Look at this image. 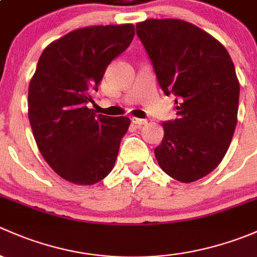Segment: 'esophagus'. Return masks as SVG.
Segmentation results:
<instances>
[{"instance_id":"34e87169","label":"esophagus","mask_w":257,"mask_h":257,"mask_svg":"<svg viewBox=\"0 0 257 257\" xmlns=\"http://www.w3.org/2000/svg\"><path fill=\"white\" fill-rule=\"evenodd\" d=\"M131 121H132V123H135V125H137V126H142V125H145V123H147L146 120H144V118H139V117H132Z\"/></svg>"}]
</instances>
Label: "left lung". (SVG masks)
<instances>
[{"mask_svg": "<svg viewBox=\"0 0 257 257\" xmlns=\"http://www.w3.org/2000/svg\"><path fill=\"white\" fill-rule=\"evenodd\" d=\"M166 95L174 94L177 118L162 123L155 156L163 172L183 183L215 169L237 122L240 84L225 47L197 26L174 18L136 25Z\"/></svg>", "mask_w": 257, "mask_h": 257, "instance_id": "8db88e82", "label": "left lung"}]
</instances>
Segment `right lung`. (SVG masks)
I'll use <instances>...</instances> for the list:
<instances>
[{"mask_svg":"<svg viewBox=\"0 0 257 257\" xmlns=\"http://www.w3.org/2000/svg\"><path fill=\"white\" fill-rule=\"evenodd\" d=\"M134 36L130 23L90 26L52 42L39 58L28 88V118L39 152L65 181L91 186L115 166L131 121L96 115L86 104Z\"/></svg>","mask_w":257,"mask_h":257,"instance_id":"obj_1","label":"right lung"}]
</instances>
